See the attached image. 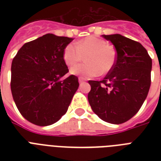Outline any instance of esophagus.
<instances>
[{
    "label": "esophagus",
    "instance_id": "esophagus-1",
    "mask_svg": "<svg viewBox=\"0 0 161 161\" xmlns=\"http://www.w3.org/2000/svg\"><path fill=\"white\" fill-rule=\"evenodd\" d=\"M78 81H79V83H82L83 81H85V78H82V77H79V78H78Z\"/></svg>",
    "mask_w": 161,
    "mask_h": 161
}]
</instances>
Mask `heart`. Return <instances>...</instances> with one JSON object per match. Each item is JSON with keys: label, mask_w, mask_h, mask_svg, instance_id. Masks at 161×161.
Returning <instances> with one entry per match:
<instances>
[{"label": "heart", "mask_w": 161, "mask_h": 161, "mask_svg": "<svg viewBox=\"0 0 161 161\" xmlns=\"http://www.w3.org/2000/svg\"><path fill=\"white\" fill-rule=\"evenodd\" d=\"M87 63L76 66L71 73L85 78L106 75L110 73L117 61V52L112 45L95 36H87L76 42L68 44L63 51V61L68 67H73L85 57Z\"/></svg>", "instance_id": "b5f03b06"}]
</instances>
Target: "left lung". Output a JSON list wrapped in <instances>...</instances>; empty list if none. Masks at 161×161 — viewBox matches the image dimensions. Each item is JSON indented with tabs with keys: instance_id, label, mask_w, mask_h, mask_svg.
<instances>
[{
	"instance_id": "1",
	"label": "left lung",
	"mask_w": 161,
	"mask_h": 161,
	"mask_svg": "<svg viewBox=\"0 0 161 161\" xmlns=\"http://www.w3.org/2000/svg\"><path fill=\"white\" fill-rule=\"evenodd\" d=\"M114 44L117 61L102 81H88V99L101 119L119 125L135 116L145 102L151 82L152 59L136 41L120 34L103 35Z\"/></svg>"
}]
</instances>
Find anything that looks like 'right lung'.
I'll return each mask as SVG.
<instances>
[{"instance_id": "1", "label": "right lung", "mask_w": 161, "mask_h": 161, "mask_svg": "<svg viewBox=\"0 0 161 161\" xmlns=\"http://www.w3.org/2000/svg\"><path fill=\"white\" fill-rule=\"evenodd\" d=\"M67 36L46 34L26 42L11 63V90L19 112L39 126L53 125L68 111L78 78L70 75L63 51L73 41Z\"/></svg>"}]
</instances>
